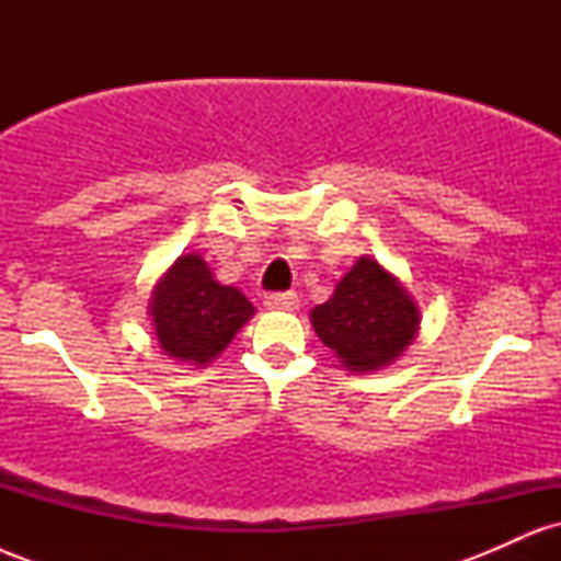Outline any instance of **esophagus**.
Listing matches in <instances>:
<instances>
[{"instance_id":"obj_1","label":"esophagus","mask_w":561,"mask_h":561,"mask_svg":"<svg viewBox=\"0 0 561 561\" xmlns=\"http://www.w3.org/2000/svg\"><path fill=\"white\" fill-rule=\"evenodd\" d=\"M298 306V295L295 293H268L266 295V308H272V311H293V308Z\"/></svg>"}]
</instances>
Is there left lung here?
<instances>
[{
    "mask_svg": "<svg viewBox=\"0 0 561 561\" xmlns=\"http://www.w3.org/2000/svg\"><path fill=\"white\" fill-rule=\"evenodd\" d=\"M319 340L351 371H375L403 353L420 330V308L396 276L369 255L343 276L334 295L311 311Z\"/></svg>",
    "mask_w": 561,
    "mask_h": 561,
    "instance_id": "8db88e82",
    "label": "left lung"
}]
</instances>
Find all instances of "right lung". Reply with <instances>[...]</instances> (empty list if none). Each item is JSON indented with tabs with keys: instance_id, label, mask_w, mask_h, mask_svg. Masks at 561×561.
<instances>
[{
	"instance_id": "1",
	"label": "right lung",
	"mask_w": 561,
	"mask_h": 561,
	"mask_svg": "<svg viewBox=\"0 0 561 561\" xmlns=\"http://www.w3.org/2000/svg\"><path fill=\"white\" fill-rule=\"evenodd\" d=\"M150 311L165 356L208 364L255 308L237 287L218 285L208 263L192 253L182 255L160 279Z\"/></svg>"
}]
</instances>
